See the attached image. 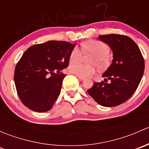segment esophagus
I'll return each instance as SVG.
<instances>
[{"mask_svg": "<svg viewBox=\"0 0 149 149\" xmlns=\"http://www.w3.org/2000/svg\"><path fill=\"white\" fill-rule=\"evenodd\" d=\"M76 76H77V77L79 78V79H80V80H81V81H84V80H85V78H84V77H81V76H78V75H76Z\"/></svg>", "mask_w": 149, "mask_h": 149, "instance_id": "obj_1", "label": "esophagus"}]
</instances>
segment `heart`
Returning a JSON list of instances; mask_svg holds the SVG:
<instances>
[{"label": "heart", "mask_w": 149, "mask_h": 149, "mask_svg": "<svg viewBox=\"0 0 149 149\" xmlns=\"http://www.w3.org/2000/svg\"><path fill=\"white\" fill-rule=\"evenodd\" d=\"M81 47L85 53L92 55L88 61L89 64L97 66L100 69L105 68L109 65V47L103 42L89 40L83 43ZM81 57V50L79 47H75L71 50L69 56V61L70 63L68 68L69 71L84 78L92 76L96 71L95 67L94 65H84L80 63L76 62L80 60Z\"/></svg>", "instance_id": "obj_1"}]
</instances>
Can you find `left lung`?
I'll return each instance as SVG.
<instances>
[{
  "instance_id": "obj_1",
  "label": "left lung",
  "mask_w": 149,
  "mask_h": 149,
  "mask_svg": "<svg viewBox=\"0 0 149 149\" xmlns=\"http://www.w3.org/2000/svg\"><path fill=\"white\" fill-rule=\"evenodd\" d=\"M98 39L111 48L113 60L102 74L105 82L94 83L87 91L102 106H118L127 101L139 86L145 68L143 58L136 42L127 36L111 34ZM107 80L110 83H106Z\"/></svg>"
}]
</instances>
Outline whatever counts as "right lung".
<instances>
[{"mask_svg": "<svg viewBox=\"0 0 149 149\" xmlns=\"http://www.w3.org/2000/svg\"><path fill=\"white\" fill-rule=\"evenodd\" d=\"M76 44L48 41L29 47L16 66L14 81L17 94L29 109L49 111L61 93L66 75L61 70L69 64Z\"/></svg>", "mask_w": 149, "mask_h": 149, "instance_id": "obj_1", "label": "right lung"}]
</instances>
